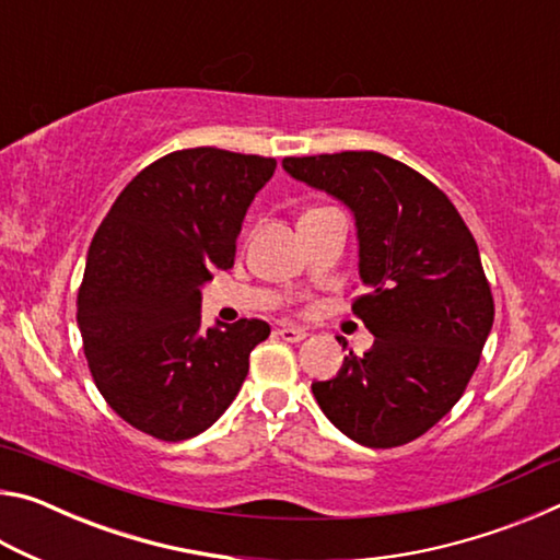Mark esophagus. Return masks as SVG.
Returning a JSON list of instances; mask_svg holds the SVG:
<instances>
[{
	"instance_id": "34e87169",
	"label": "esophagus",
	"mask_w": 560,
	"mask_h": 560,
	"mask_svg": "<svg viewBox=\"0 0 560 560\" xmlns=\"http://www.w3.org/2000/svg\"><path fill=\"white\" fill-rule=\"evenodd\" d=\"M277 334L281 336V340H289V343H301L303 338H306L308 334L303 328H296V326H281Z\"/></svg>"
}]
</instances>
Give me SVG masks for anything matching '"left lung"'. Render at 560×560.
Masks as SVG:
<instances>
[{
	"instance_id": "1",
	"label": "left lung",
	"mask_w": 560,
	"mask_h": 560,
	"mask_svg": "<svg viewBox=\"0 0 560 560\" xmlns=\"http://www.w3.org/2000/svg\"><path fill=\"white\" fill-rule=\"evenodd\" d=\"M283 170L353 214L368 291L353 314L375 336L311 390L346 438L400 447L452 410L479 365L494 299L477 242L440 187L387 155L283 158Z\"/></svg>"
}]
</instances>
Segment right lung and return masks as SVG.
Instances as JSON below:
<instances>
[{"instance_id": "1", "label": "right lung", "mask_w": 560, "mask_h": 560, "mask_svg": "<svg viewBox=\"0 0 560 560\" xmlns=\"http://www.w3.org/2000/svg\"><path fill=\"white\" fill-rule=\"evenodd\" d=\"M273 170V158L177 150L130 179L93 236L75 320L96 387L136 430L179 442L212 428L269 338L259 318L202 328L200 308Z\"/></svg>"}]
</instances>
